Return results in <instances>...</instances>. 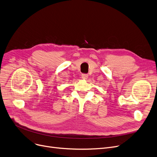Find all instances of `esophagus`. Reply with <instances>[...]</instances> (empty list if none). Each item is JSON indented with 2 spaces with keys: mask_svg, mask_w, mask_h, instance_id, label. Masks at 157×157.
Returning a JSON list of instances; mask_svg holds the SVG:
<instances>
[{
  "mask_svg": "<svg viewBox=\"0 0 157 157\" xmlns=\"http://www.w3.org/2000/svg\"><path fill=\"white\" fill-rule=\"evenodd\" d=\"M82 78L83 79H86L88 78V75L86 74H82Z\"/></svg>",
  "mask_w": 157,
  "mask_h": 157,
  "instance_id": "34e87169",
  "label": "esophagus"
}]
</instances>
